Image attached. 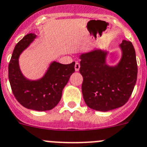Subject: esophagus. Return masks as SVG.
I'll list each match as a JSON object with an SVG mask.
<instances>
[{
  "label": "esophagus",
  "mask_w": 147,
  "mask_h": 147,
  "mask_svg": "<svg viewBox=\"0 0 147 147\" xmlns=\"http://www.w3.org/2000/svg\"><path fill=\"white\" fill-rule=\"evenodd\" d=\"M75 71H79V68H80V64H79L78 62H76V63H75Z\"/></svg>",
  "instance_id": "34e87169"
}]
</instances>
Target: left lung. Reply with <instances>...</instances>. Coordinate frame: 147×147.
Returning a JSON list of instances; mask_svg holds the SVG:
<instances>
[{"label":"left lung","instance_id":"8db88e82","mask_svg":"<svg viewBox=\"0 0 147 147\" xmlns=\"http://www.w3.org/2000/svg\"><path fill=\"white\" fill-rule=\"evenodd\" d=\"M122 58L117 65L106 64L107 52L95 49L80 55L79 72L83 76V98L90 109L108 111L125 104L137 80L135 49L130 41L119 45Z\"/></svg>","mask_w":147,"mask_h":147}]
</instances>
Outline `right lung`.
I'll list each match as a JSON object with an SVG mask.
<instances>
[{
	"instance_id": "right-lung-1",
	"label": "right lung",
	"mask_w": 147,
	"mask_h": 147,
	"mask_svg": "<svg viewBox=\"0 0 147 147\" xmlns=\"http://www.w3.org/2000/svg\"><path fill=\"white\" fill-rule=\"evenodd\" d=\"M36 37L34 33H29L15 46L9 64V79L12 92L22 106L28 109L48 111L60 102L63 88L75 71V62L64 65L54 61L41 79H26L20 71L19 57Z\"/></svg>"
}]
</instances>
